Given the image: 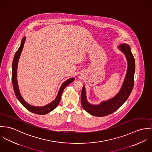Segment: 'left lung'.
Returning a JSON list of instances; mask_svg holds the SVG:
<instances>
[{"label":"left lung","instance_id":"8db88e82","mask_svg":"<svg viewBox=\"0 0 152 152\" xmlns=\"http://www.w3.org/2000/svg\"><path fill=\"white\" fill-rule=\"evenodd\" d=\"M119 49L125 55L128 61V69L124 82L120 91L113 99L102 101L99 105H93L87 101L86 89L84 86L81 93V104L83 109L90 114L96 117H104L111 114L126 101L130 96L134 85L135 71V58L131 51V48L126 44H121Z\"/></svg>","mask_w":152,"mask_h":152}]
</instances>
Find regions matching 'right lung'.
<instances>
[{
	"label": "right lung",
	"instance_id": "obj_1",
	"mask_svg": "<svg viewBox=\"0 0 152 152\" xmlns=\"http://www.w3.org/2000/svg\"><path fill=\"white\" fill-rule=\"evenodd\" d=\"M26 39V37H24L22 39L20 47H19V48L18 49V50L15 55L13 61V63H12V80L13 87L14 91H15V95H16L17 99L26 109H27L30 112L33 113L35 114H39V115H44V114H46L47 113H49L50 112H51L52 110H53L58 105L59 103L60 102V101H61V95H62V93L64 90L65 89V88L68 86V84H70V83L73 82L75 79L74 78H70V79L67 80L66 81H65L63 84H62V86H61L60 89L59 90V92L58 93V95H57L56 97L55 98V99L52 102H51V103L48 104V105H46L43 106V107H35V106H33L31 105H30L29 104L26 102V101L23 100V99L22 98V97H21V96L20 93L17 80V69L18 61L20 54L21 53V51L23 50Z\"/></svg>",
	"mask_w": 152,
	"mask_h": 152
}]
</instances>
